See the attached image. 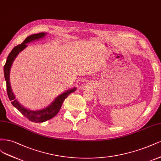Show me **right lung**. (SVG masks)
Listing matches in <instances>:
<instances>
[{"mask_svg": "<svg viewBox=\"0 0 161 161\" xmlns=\"http://www.w3.org/2000/svg\"><path fill=\"white\" fill-rule=\"evenodd\" d=\"M46 35V33H40L38 34H34L29 36V37L25 39V41L21 44L14 47L13 49L11 52L8 55L6 64H5L4 66V75L7 84V94L10 101H11L13 106L16 108L23 115L27 117L29 120L33 122H43L53 118L59 112L62 103H63L65 98L71 93L74 92L76 90V87H73L65 91L63 94H61L57 97L48 106H47L43 109H41V110H33L26 108L25 106L20 104L18 100L15 98V96L11 89V81H10V71H11V68L13 61L15 58H17L19 53L27 47V43L32 42V41H38L41 39H43Z\"/></svg>", "mask_w": 161, "mask_h": 161, "instance_id": "obj_1", "label": "right lung"}]
</instances>
